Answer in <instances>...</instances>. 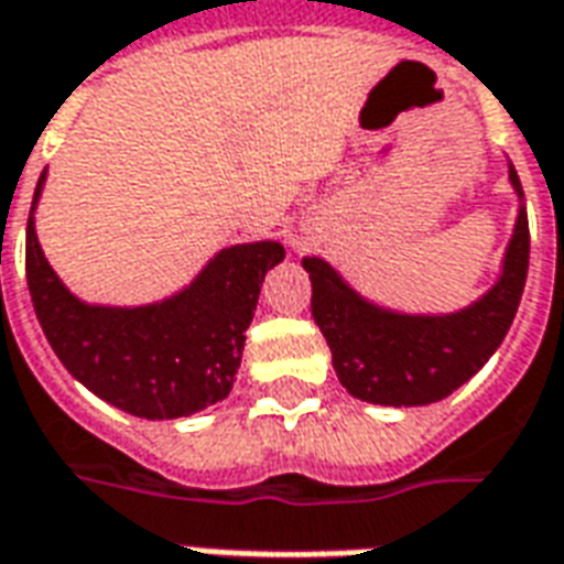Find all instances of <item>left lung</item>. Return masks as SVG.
I'll return each mask as SVG.
<instances>
[{
  "mask_svg": "<svg viewBox=\"0 0 564 564\" xmlns=\"http://www.w3.org/2000/svg\"><path fill=\"white\" fill-rule=\"evenodd\" d=\"M510 184L522 196L513 169ZM302 265L311 274V314L341 387L371 404H432L474 378L505 341L529 271V217L520 208L496 286L444 317L392 314L356 295L329 262L307 257Z\"/></svg>",
  "mask_w": 564,
  "mask_h": 564,
  "instance_id": "left-lung-1",
  "label": "left lung"
}]
</instances>
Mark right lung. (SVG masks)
I'll use <instances>...</instances> for the list:
<instances>
[{
    "mask_svg": "<svg viewBox=\"0 0 564 564\" xmlns=\"http://www.w3.org/2000/svg\"><path fill=\"white\" fill-rule=\"evenodd\" d=\"M42 184L44 174L35 202ZM281 259V241L226 247L160 305L99 307L68 293L44 259L32 214L26 223V283L54 354L87 390L144 420L189 416L229 395L259 286Z\"/></svg>",
    "mask_w": 564,
    "mask_h": 564,
    "instance_id": "obj_1",
    "label": "right lung"
}]
</instances>
